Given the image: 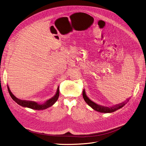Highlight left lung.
Returning a JSON list of instances; mask_svg holds the SVG:
<instances>
[{
  "label": "left lung",
  "mask_w": 146,
  "mask_h": 146,
  "mask_svg": "<svg viewBox=\"0 0 146 146\" xmlns=\"http://www.w3.org/2000/svg\"><path fill=\"white\" fill-rule=\"evenodd\" d=\"M82 96H83V98H84V100H85V101L91 107H92L94 110L98 111V112H100V113H113V112H114V111H115L117 110L122 108L125 105V102H123V103H122L121 104H119V105L115 106V107H113L111 108L104 107L100 106L96 104V103H94V102H92V101H91L86 96L84 90H83V92H82Z\"/></svg>",
  "instance_id": "8db88e82"
}]
</instances>
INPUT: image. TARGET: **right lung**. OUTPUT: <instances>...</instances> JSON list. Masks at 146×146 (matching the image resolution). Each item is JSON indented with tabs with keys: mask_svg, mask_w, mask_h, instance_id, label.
I'll return each mask as SVG.
<instances>
[{
	"mask_svg": "<svg viewBox=\"0 0 146 146\" xmlns=\"http://www.w3.org/2000/svg\"><path fill=\"white\" fill-rule=\"evenodd\" d=\"M8 91L9 93L10 96L11 98L15 101L17 104L25 107H28L33 110H45L46 109L50 106H52L55 102L58 100V98L59 97V87L58 88L56 93L55 94V96L52 98L51 99L48 100L45 104H38L35 102H32V101H25V100H21L18 98H17L15 97L13 94L11 92V91L9 90V88L7 87Z\"/></svg>",
	"mask_w": 146,
	"mask_h": 146,
	"instance_id": "add662e5",
	"label": "right lung"
}]
</instances>
